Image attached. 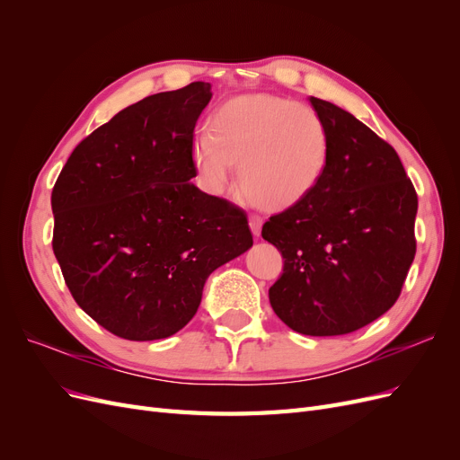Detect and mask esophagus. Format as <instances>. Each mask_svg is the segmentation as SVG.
Instances as JSON below:
<instances>
[{"instance_id": "esophagus-1", "label": "esophagus", "mask_w": 460, "mask_h": 460, "mask_svg": "<svg viewBox=\"0 0 460 460\" xmlns=\"http://www.w3.org/2000/svg\"><path fill=\"white\" fill-rule=\"evenodd\" d=\"M249 228H252L253 235H261V228H262V218L257 215H249Z\"/></svg>"}]
</instances>
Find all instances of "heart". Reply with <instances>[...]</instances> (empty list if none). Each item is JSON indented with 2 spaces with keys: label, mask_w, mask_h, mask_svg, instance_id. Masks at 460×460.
I'll list each match as a JSON object with an SVG mask.
<instances>
[{
  "label": "heart",
  "mask_w": 460,
  "mask_h": 460,
  "mask_svg": "<svg viewBox=\"0 0 460 460\" xmlns=\"http://www.w3.org/2000/svg\"><path fill=\"white\" fill-rule=\"evenodd\" d=\"M330 137L314 109L272 93L232 97L213 111L191 147L201 184L215 196L228 188L232 166L245 198L269 211L303 201L324 174Z\"/></svg>",
  "instance_id": "1"
}]
</instances>
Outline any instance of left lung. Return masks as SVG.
<instances>
[{"mask_svg": "<svg viewBox=\"0 0 460 460\" xmlns=\"http://www.w3.org/2000/svg\"><path fill=\"white\" fill-rule=\"evenodd\" d=\"M330 151L307 198L264 222L284 257L274 313L305 336H341L394 307L416 253L419 198L395 149L330 102L309 97Z\"/></svg>", "mask_w": 460, "mask_h": 460, "instance_id": "1", "label": "left lung"}]
</instances>
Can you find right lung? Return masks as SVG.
<instances>
[{"mask_svg": "<svg viewBox=\"0 0 460 460\" xmlns=\"http://www.w3.org/2000/svg\"><path fill=\"white\" fill-rule=\"evenodd\" d=\"M208 82L122 109L71 153L51 191L53 253L80 309L132 341L169 338L222 264L253 245L235 205L191 184Z\"/></svg>", "mask_w": 460, "mask_h": 460, "instance_id": "add662e5", "label": "right lung"}]
</instances>
